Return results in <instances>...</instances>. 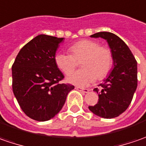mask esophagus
<instances>
[{
  "label": "esophagus",
  "mask_w": 146,
  "mask_h": 146,
  "mask_svg": "<svg viewBox=\"0 0 146 146\" xmlns=\"http://www.w3.org/2000/svg\"><path fill=\"white\" fill-rule=\"evenodd\" d=\"M75 89H76V90H79V91H81V92H82V93H88L89 91H90L88 89H83V88H81V87H79V86H76Z\"/></svg>",
  "instance_id": "34e87169"
}]
</instances>
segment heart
<instances>
[{"mask_svg":"<svg viewBox=\"0 0 146 146\" xmlns=\"http://www.w3.org/2000/svg\"><path fill=\"white\" fill-rule=\"evenodd\" d=\"M69 51L71 54L57 52L55 63L64 73L69 74L77 66L78 61L82 60L83 68L69 74L67 81L79 86H86L95 79L103 80L110 73L113 64L111 51L107 47H101L94 40L83 39L73 44Z\"/></svg>","mask_w":146,"mask_h":146,"instance_id":"heart-1","label":"heart"}]
</instances>
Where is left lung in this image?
Instances as JSON below:
<instances>
[{"mask_svg":"<svg viewBox=\"0 0 146 146\" xmlns=\"http://www.w3.org/2000/svg\"><path fill=\"white\" fill-rule=\"evenodd\" d=\"M90 37L103 38L108 42L113 56V68L100 84L102 89H94L98 94V102L89 109L102 118H115L125 111L132 102L137 86V63L127 44L113 33H95Z\"/></svg>","mask_w":146,"mask_h":146,"instance_id":"obj_1","label":"left lung"}]
</instances>
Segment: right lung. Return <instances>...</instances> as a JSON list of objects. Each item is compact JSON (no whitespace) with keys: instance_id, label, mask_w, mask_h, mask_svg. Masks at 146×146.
<instances>
[{"instance_id":"1","label":"right lung","mask_w":146,"mask_h":146,"mask_svg":"<svg viewBox=\"0 0 146 146\" xmlns=\"http://www.w3.org/2000/svg\"><path fill=\"white\" fill-rule=\"evenodd\" d=\"M63 40L39 35L20 50L12 66L14 96L23 112L35 120L53 118L74 89L60 83L64 75L55 63L56 52Z\"/></svg>"}]
</instances>
